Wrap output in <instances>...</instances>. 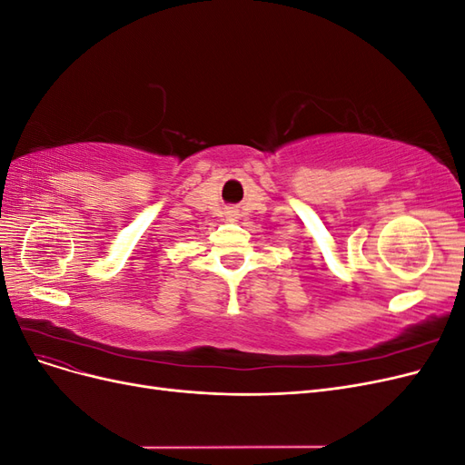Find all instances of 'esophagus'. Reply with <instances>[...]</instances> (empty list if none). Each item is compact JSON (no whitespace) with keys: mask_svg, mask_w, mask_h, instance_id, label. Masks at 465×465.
<instances>
[{"mask_svg":"<svg viewBox=\"0 0 465 465\" xmlns=\"http://www.w3.org/2000/svg\"><path fill=\"white\" fill-rule=\"evenodd\" d=\"M227 217H229L231 221H234V219L238 217V211H236V209H229V211H227Z\"/></svg>","mask_w":465,"mask_h":465,"instance_id":"esophagus-1","label":"esophagus"}]
</instances>
